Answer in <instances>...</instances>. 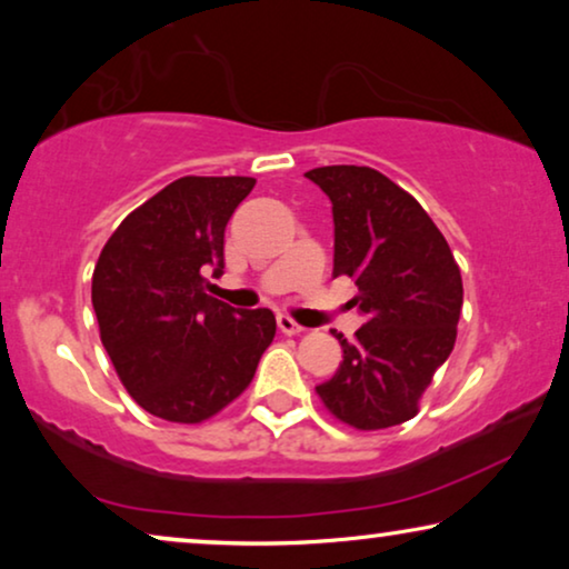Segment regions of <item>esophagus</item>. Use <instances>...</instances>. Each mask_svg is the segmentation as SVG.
I'll return each mask as SVG.
<instances>
[{
  "mask_svg": "<svg viewBox=\"0 0 569 569\" xmlns=\"http://www.w3.org/2000/svg\"><path fill=\"white\" fill-rule=\"evenodd\" d=\"M277 326H279V331L287 333V337H298V333L306 331L298 321H292L290 316H279V318H277Z\"/></svg>",
  "mask_w": 569,
  "mask_h": 569,
  "instance_id": "esophagus-1",
  "label": "esophagus"
}]
</instances>
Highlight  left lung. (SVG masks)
<instances>
[{"label":"left lung","mask_w":569,"mask_h":569,"mask_svg":"<svg viewBox=\"0 0 569 569\" xmlns=\"http://www.w3.org/2000/svg\"><path fill=\"white\" fill-rule=\"evenodd\" d=\"M331 199L333 277H352L365 326L345 360L316 386L331 417L386 430L419 411L435 370L456 345L461 269L422 204L378 170L323 166L306 173Z\"/></svg>","instance_id":"8db88e82"}]
</instances>
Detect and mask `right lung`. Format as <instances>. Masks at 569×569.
Returning a JSON list of instances; mask_svg holds the SVG:
<instances>
[{
    "instance_id": "obj_1",
    "label": "right lung",
    "mask_w": 569,
    "mask_h": 569,
    "mask_svg": "<svg viewBox=\"0 0 569 569\" xmlns=\"http://www.w3.org/2000/svg\"><path fill=\"white\" fill-rule=\"evenodd\" d=\"M256 178L183 176L127 214L92 271L100 341L144 411L199 425L251 386L277 333L269 308L207 295L222 274L224 228Z\"/></svg>"
}]
</instances>
